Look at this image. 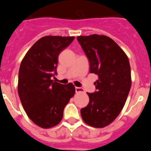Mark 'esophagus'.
<instances>
[{
    "mask_svg": "<svg viewBox=\"0 0 151 151\" xmlns=\"http://www.w3.org/2000/svg\"><path fill=\"white\" fill-rule=\"evenodd\" d=\"M75 90L77 93H83V89L81 88V87H76Z\"/></svg>",
    "mask_w": 151,
    "mask_h": 151,
    "instance_id": "obj_1",
    "label": "esophagus"
}]
</instances>
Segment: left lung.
Returning a JSON list of instances; mask_svg holds the SVG:
<instances>
[{
	"label": "left lung",
	"instance_id": "left-lung-1",
	"mask_svg": "<svg viewBox=\"0 0 151 151\" xmlns=\"http://www.w3.org/2000/svg\"><path fill=\"white\" fill-rule=\"evenodd\" d=\"M90 62V72L98 75L96 92L89 93L90 102L81 109V117L94 128L112 122L126 102L131 86V67L128 56L111 38L104 35L77 36Z\"/></svg>",
	"mask_w": 151,
	"mask_h": 151
}]
</instances>
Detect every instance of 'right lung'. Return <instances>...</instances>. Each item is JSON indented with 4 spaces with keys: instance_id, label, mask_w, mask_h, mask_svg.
<instances>
[{
    "instance_id": "right-lung-1",
    "label": "right lung",
    "mask_w": 151,
    "mask_h": 151,
    "mask_svg": "<svg viewBox=\"0 0 151 151\" xmlns=\"http://www.w3.org/2000/svg\"><path fill=\"white\" fill-rule=\"evenodd\" d=\"M74 39V36H44L29 48L21 61L19 99L28 117L42 128L59 124L65 106L75 93L73 83L63 85L52 80L56 74L60 52Z\"/></svg>"
}]
</instances>
